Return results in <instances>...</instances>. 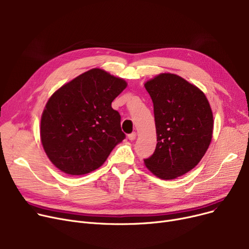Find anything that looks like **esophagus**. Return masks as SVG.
<instances>
[{"instance_id": "obj_1", "label": "esophagus", "mask_w": 249, "mask_h": 249, "mask_svg": "<svg viewBox=\"0 0 249 249\" xmlns=\"http://www.w3.org/2000/svg\"><path fill=\"white\" fill-rule=\"evenodd\" d=\"M136 138V132H132V133H130V134H128V139L129 140H134Z\"/></svg>"}]
</instances>
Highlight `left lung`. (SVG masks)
<instances>
[{"label": "left lung", "instance_id": "left-lung-1", "mask_svg": "<svg viewBox=\"0 0 249 249\" xmlns=\"http://www.w3.org/2000/svg\"><path fill=\"white\" fill-rule=\"evenodd\" d=\"M153 103L158 143L144 160L149 171L174 179L197 165L212 140L213 114L205 94L174 73H160L144 85Z\"/></svg>", "mask_w": 249, "mask_h": 249}]
</instances>
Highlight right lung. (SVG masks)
Returning <instances> with one entry per match:
<instances>
[{
    "label": "right lung",
    "instance_id": "add662e5",
    "mask_svg": "<svg viewBox=\"0 0 249 249\" xmlns=\"http://www.w3.org/2000/svg\"><path fill=\"white\" fill-rule=\"evenodd\" d=\"M126 87L122 78L93 69L50 97L40 137L48 159L61 172L82 176L95 171L125 139L121 116L111 105Z\"/></svg>",
    "mask_w": 249,
    "mask_h": 249
}]
</instances>
